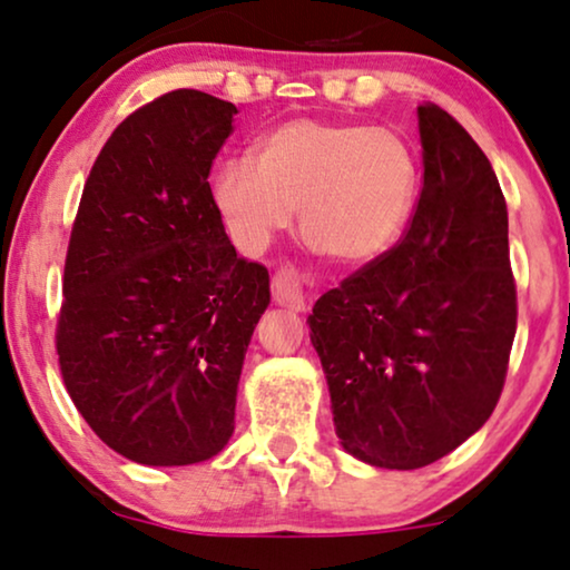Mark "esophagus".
I'll use <instances>...</instances> for the list:
<instances>
[{"label": "esophagus", "instance_id": "esophagus-1", "mask_svg": "<svg viewBox=\"0 0 570 570\" xmlns=\"http://www.w3.org/2000/svg\"><path fill=\"white\" fill-rule=\"evenodd\" d=\"M272 298L277 306L291 308V312H303L306 301H303V279L293 267L277 269L272 277Z\"/></svg>", "mask_w": 570, "mask_h": 570}]
</instances>
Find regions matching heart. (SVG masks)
I'll use <instances>...</instances> for the list:
<instances>
[{
  "label": "heart",
  "instance_id": "obj_1",
  "mask_svg": "<svg viewBox=\"0 0 570 570\" xmlns=\"http://www.w3.org/2000/svg\"><path fill=\"white\" fill-rule=\"evenodd\" d=\"M416 188V159L395 130L301 117L264 132L254 159H227L212 196L243 254H262L298 206L303 238L335 262L366 264L403 233Z\"/></svg>",
  "mask_w": 570,
  "mask_h": 570
}]
</instances>
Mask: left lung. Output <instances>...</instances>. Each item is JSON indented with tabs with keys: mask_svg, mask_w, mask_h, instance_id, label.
<instances>
[{
	"mask_svg": "<svg viewBox=\"0 0 570 570\" xmlns=\"http://www.w3.org/2000/svg\"><path fill=\"white\" fill-rule=\"evenodd\" d=\"M419 136L424 186L403 240L308 316L340 445L397 471L440 461L482 430L519 316L490 159L432 101L419 107Z\"/></svg>",
	"mask_w": 570,
	"mask_h": 570,
	"instance_id": "left-lung-1",
	"label": "left lung"
}]
</instances>
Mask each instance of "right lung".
<instances>
[{
  "mask_svg": "<svg viewBox=\"0 0 570 570\" xmlns=\"http://www.w3.org/2000/svg\"><path fill=\"white\" fill-rule=\"evenodd\" d=\"M238 109L177 88L117 125L70 233L57 320L65 387L105 445L144 465L217 455L269 272L235 254L209 169Z\"/></svg>",
  "mask_w": 570,
  "mask_h": 570,
  "instance_id": "1",
  "label": "right lung"
}]
</instances>
